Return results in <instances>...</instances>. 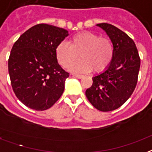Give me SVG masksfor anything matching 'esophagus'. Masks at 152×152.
I'll list each match as a JSON object with an SVG mask.
<instances>
[{
    "label": "esophagus",
    "mask_w": 152,
    "mask_h": 152,
    "mask_svg": "<svg viewBox=\"0 0 152 152\" xmlns=\"http://www.w3.org/2000/svg\"><path fill=\"white\" fill-rule=\"evenodd\" d=\"M73 76H75V77L78 78V79H81V78H83V76H82V75H79V74H74Z\"/></svg>",
    "instance_id": "34e87169"
}]
</instances>
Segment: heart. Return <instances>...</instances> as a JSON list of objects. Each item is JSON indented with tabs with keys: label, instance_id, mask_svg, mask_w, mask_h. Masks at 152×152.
<instances>
[{
	"label": "heart",
	"instance_id": "1",
	"mask_svg": "<svg viewBox=\"0 0 152 152\" xmlns=\"http://www.w3.org/2000/svg\"><path fill=\"white\" fill-rule=\"evenodd\" d=\"M69 43L60 42L56 46L55 54L59 64L66 69L71 67L72 72H88L93 69L94 72H102L113 60L114 48L107 37H100L90 31H81L72 36ZM79 57L82 60L73 65Z\"/></svg>",
	"mask_w": 152,
	"mask_h": 152
}]
</instances>
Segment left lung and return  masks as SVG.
I'll use <instances>...</instances> for the list:
<instances>
[{
	"mask_svg": "<svg viewBox=\"0 0 152 152\" xmlns=\"http://www.w3.org/2000/svg\"><path fill=\"white\" fill-rule=\"evenodd\" d=\"M113 42L114 55L104 72L93 78L85 94L94 107L102 112L116 110L130 98L137 85L140 57L133 39L113 25L100 23Z\"/></svg>",
	"mask_w": 152,
	"mask_h": 152,
	"instance_id": "8db88e82",
	"label": "left lung"
}]
</instances>
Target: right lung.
I'll return each instance as SVG.
<instances>
[{
    "label": "right lung",
    "mask_w": 152,
    "mask_h": 152,
    "mask_svg": "<svg viewBox=\"0 0 152 152\" xmlns=\"http://www.w3.org/2000/svg\"><path fill=\"white\" fill-rule=\"evenodd\" d=\"M67 35L63 28L42 23L26 30L13 44L8 60L11 85L27 107L46 110L62 96L69 73L59 64L55 50Z\"/></svg>",
    "instance_id": "1"
}]
</instances>
